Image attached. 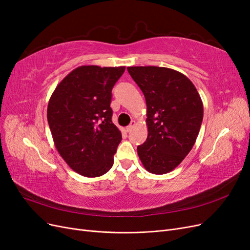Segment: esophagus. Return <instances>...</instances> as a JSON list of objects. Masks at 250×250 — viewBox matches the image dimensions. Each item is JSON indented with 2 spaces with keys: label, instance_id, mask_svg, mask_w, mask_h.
<instances>
[{
  "label": "esophagus",
  "instance_id": "esophagus-1",
  "mask_svg": "<svg viewBox=\"0 0 250 250\" xmlns=\"http://www.w3.org/2000/svg\"><path fill=\"white\" fill-rule=\"evenodd\" d=\"M134 125H135V121H131V123L126 127V131L127 132H130L132 130V128L134 127Z\"/></svg>",
  "mask_w": 250,
  "mask_h": 250
}]
</instances>
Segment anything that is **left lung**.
<instances>
[{
    "instance_id": "left-lung-1",
    "label": "left lung",
    "mask_w": 250,
    "mask_h": 250,
    "mask_svg": "<svg viewBox=\"0 0 250 250\" xmlns=\"http://www.w3.org/2000/svg\"><path fill=\"white\" fill-rule=\"evenodd\" d=\"M147 104L148 137L138 146L145 169L166 174L193 148L202 123L203 104L192 81L168 67L128 66Z\"/></svg>"
}]
</instances>
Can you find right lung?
Wrapping results in <instances>:
<instances>
[{"label":"right lung","mask_w":250,"mask_h":250,"mask_svg":"<svg viewBox=\"0 0 250 250\" xmlns=\"http://www.w3.org/2000/svg\"><path fill=\"white\" fill-rule=\"evenodd\" d=\"M124 71L125 66H78L50 98L47 118L55 147L80 175L98 177L112 167L122 134L111 121V89Z\"/></svg>","instance_id":"obj_1"}]
</instances>
